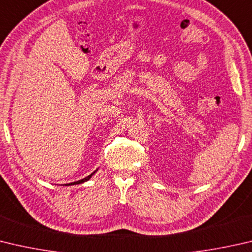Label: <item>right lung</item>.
<instances>
[{
  "mask_svg": "<svg viewBox=\"0 0 252 252\" xmlns=\"http://www.w3.org/2000/svg\"><path fill=\"white\" fill-rule=\"evenodd\" d=\"M94 173H91L90 175H88V176H87V177L82 178V180H80V181H77V182H74V183H69V184H68V185H76V184H81V183H84V182H86V181H88L89 178L94 175ZM65 185H67V184H65Z\"/></svg>",
  "mask_w": 252,
  "mask_h": 252,
  "instance_id": "obj_1",
  "label": "right lung"
}]
</instances>
